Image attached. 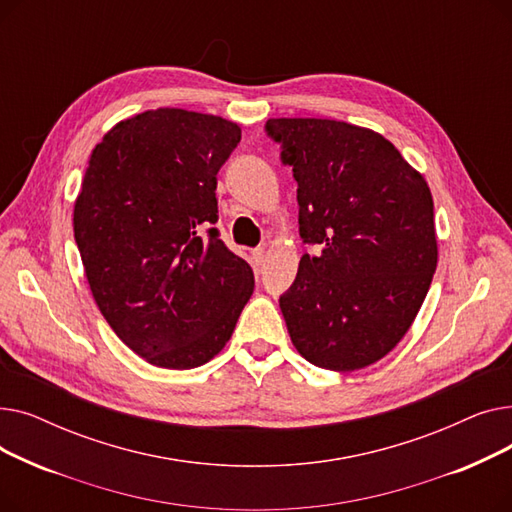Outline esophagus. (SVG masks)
<instances>
[{"label": "esophagus", "instance_id": "34e87169", "mask_svg": "<svg viewBox=\"0 0 512 512\" xmlns=\"http://www.w3.org/2000/svg\"><path fill=\"white\" fill-rule=\"evenodd\" d=\"M263 259H265V249H253L251 251V261H253V265H261L263 263Z\"/></svg>", "mask_w": 512, "mask_h": 512}]
</instances>
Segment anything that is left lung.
I'll return each instance as SVG.
<instances>
[{
    "label": "left lung",
    "mask_w": 512,
    "mask_h": 512,
    "mask_svg": "<svg viewBox=\"0 0 512 512\" xmlns=\"http://www.w3.org/2000/svg\"><path fill=\"white\" fill-rule=\"evenodd\" d=\"M297 180L305 253L280 297L294 348L330 371L386 357L415 321L438 265L429 186L380 132L326 118H272Z\"/></svg>",
    "instance_id": "1"
}]
</instances>
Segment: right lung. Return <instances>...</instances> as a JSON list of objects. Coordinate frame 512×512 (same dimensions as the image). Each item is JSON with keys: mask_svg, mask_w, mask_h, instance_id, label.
<instances>
[{"mask_svg": "<svg viewBox=\"0 0 512 512\" xmlns=\"http://www.w3.org/2000/svg\"><path fill=\"white\" fill-rule=\"evenodd\" d=\"M240 126L159 107L95 145L74 203V238L93 299L147 363L193 369L218 355L251 299V265L218 222V172Z\"/></svg>", "mask_w": 512, "mask_h": 512, "instance_id": "add662e5", "label": "right lung"}]
</instances>
